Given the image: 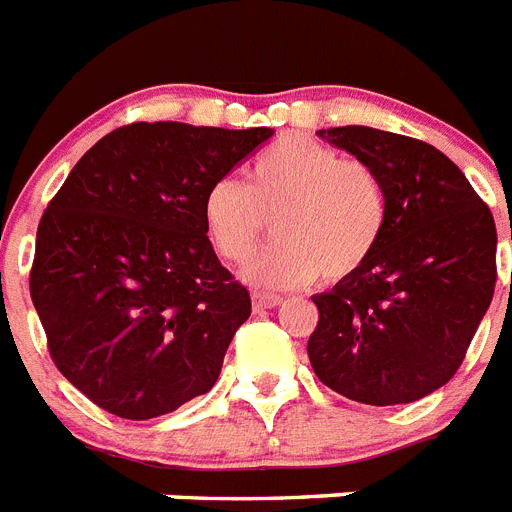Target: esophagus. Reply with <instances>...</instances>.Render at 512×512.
I'll list each match as a JSON object with an SVG mask.
<instances>
[{"instance_id":"34e87169","label":"esophagus","mask_w":512,"mask_h":512,"mask_svg":"<svg viewBox=\"0 0 512 512\" xmlns=\"http://www.w3.org/2000/svg\"><path fill=\"white\" fill-rule=\"evenodd\" d=\"M282 301V296L277 293H267V290H253V309L256 312H267V309H275Z\"/></svg>"}]
</instances>
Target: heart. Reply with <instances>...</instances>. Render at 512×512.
<instances>
[{"mask_svg":"<svg viewBox=\"0 0 512 512\" xmlns=\"http://www.w3.org/2000/svg\"><path fill=\"white\" fill-rule=\"evenodd\" d=\"M275 219L277 240L248 275L269 288L325 277L346 280L365 267L388 224V190L362 158H343L309 137H280L248 166V179L219 177L203 195L214 251L243 264Z\"/></svg>","mask_w":512,"mask_h":512,"instance_id":"1","label":"heart"}]
</instances>
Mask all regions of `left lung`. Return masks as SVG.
I'll use <instances>...</instances> for the list:
<instances>
[{"label":"left lung","mask_w":512,"mask_h":512,"mask_svg":"<svg viewBox=\"0 0 512 512\" xmlns=\"http://www.w3.org/2000/svg\"><path fill=\"white\" fill-rule=\"evenodd\" d=\"M317 137L380 171L388 224L357 275L312 298L320 322L306 343L309 362L327 388L354 402H418L463 365L492 304L494 216L428 142L370 126Z\"/></svg>","instance_id":"8db88e82"}]
</instances>
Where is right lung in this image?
Masks as SVG:
<instances>
[{"mask_svg": "<svg viewBox=\"0 0 512 512\" xmlns=\"http://www.w3.org/2000/svg\"><path fill=\"white\" fill-rule=\"evenodd\" d=\"M269 137L137 121L49 200L28 288L49 357L89 402L150 420L211 391L251 296L216 259L203 195Z\"/></svg>", "mask_w": 512, "mask_h": 512, "instance_id": "obj_1", "label": "right lung"}]
</instances>
